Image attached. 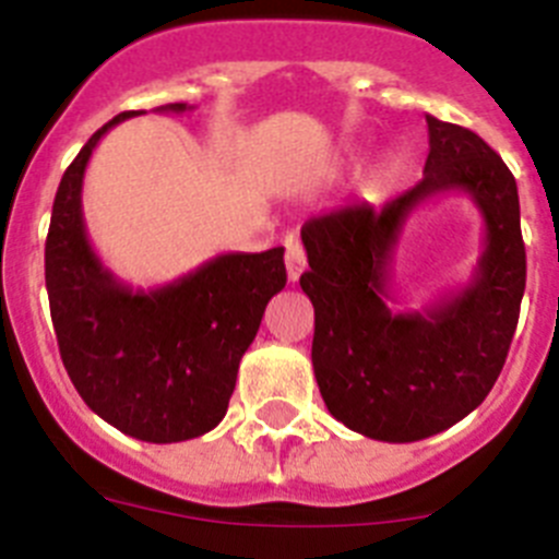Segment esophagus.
I'll return each instance as SVG.
<instances>
[{"mask_svg": "<svg viewBox=\"0 0 559 559\" xmlns=\"http://www.w3.org/2000/svg\"><path fill=\"white\" fill-rule=\"evenodd\" d=\"M305 265H308V260H305L302 243L296 237H288V243H285V269H288L290 283H296L302 276Z\"/></svg>", "mask_w": 559, "mask_h": 559, "instance_id": "obj_1", "label": "esophagus"}]
</instances>
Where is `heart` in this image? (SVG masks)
<instances>
[{"instance_id":"heart-1","label":"heart","mask_w":559,"mask_h":559,"mask_svg":"<svg viewBox=\"0 0 559 559\" xmlns=\"http://www.w3.org/2000/svg\"><path fill=\"white\" fill-rule=\"evenodd\" d=\"M394 173H397V167H394L392 159H378L374 165H369L360 176V195L364 199H380L394 181Z\"/></svg>"}]
</instances>
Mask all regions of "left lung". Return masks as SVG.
Returning <instances> with one entry per match:
<instances>
[{
  "mask_svg": "<svg viewBox=\"0 0 559 559\" xmlns=\"http://www.w3.org/2000/svg\"><path fill=\"white\" fill-rule=\"evenodd\" d=\"M423 181L389 201L344 206L302 226L299 285L316 313L313 372L338 423L380 442H417L456 426L501 374L526 288L521 204L510 167L478 133L426 114ZM439 191H467L485 251L464 289L394 314L393 251L405 221Z\"/></svg>",
  "mask_w": 559,
  "mask_h": 559,
  "instance_id": "8db88e82",
  "label": "left lung"
}]
</instances>
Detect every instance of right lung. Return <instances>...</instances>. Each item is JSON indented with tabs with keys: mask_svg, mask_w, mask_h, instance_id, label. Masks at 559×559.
Wrapping results in <instances>:
<instances>
[{
	"mask_svg": "<svg viewBox=\"0 0 559 559\" xmlns=\"http://www.w3.org/2000/svg\"><path fill=\"white\" fill-rule=\"evenodd\" d=\"M170 103L159 111H187ZM92 133L67 167L52 204L44 276L63 367L97 417L142 442H185L224 419L240 358L265 305L285 288V249L218 254L151 290L120 283L88 243L83 173L103 133Z\"/></svg>",
	"mask_w": 559,
	"mask_h": 559,
	"instance_id": "right-lung-1",
	"label": "right lung"
}]
</instances>
